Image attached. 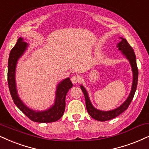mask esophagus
<instances>
[{
    "label": "esophagus",
    "mask_w": 149,
    "mask_h": 149,
    "mask_svg": "<svg viewBox=\"0 0 149 149\" xmlns=\"http://www.w3.org/2000/svg\"><path fill=\"white\" fill-rule=\"evenodd\" d=\"M71 81L72 82L73 84H78L79 82L80 81V77L79 76H73L71 78Z\"/></svg>",
    "instance_id": "esophagus-1"
}]
</instances>
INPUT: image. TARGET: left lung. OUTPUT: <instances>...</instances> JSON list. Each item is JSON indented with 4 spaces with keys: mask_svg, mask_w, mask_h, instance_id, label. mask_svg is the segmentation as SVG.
I'll use <instances>...</instances> for the list:
<instances>
[{
    "mask_svg": "<svg viewBox=\"0 0 149 149\" xmlns=\"http://www.w3.org/2000/svg\"><path fill=\"white\" fill-rule=\"evenodd\" d=\"M119 38L121 39V41L117 44V47H118V50L121 51L122 55H124V57L129 61L132 69V72H133V82H132L131 91L130 92V94L127 99L124 101L122 104H121L120 106L115 109L111 110V111H102V110H99L94 107V106L92 104L88 93L85 87L83 85L80 86L81 91L84 93V97H85L86 106L88 113H89L91 117L97 121H100V122L111 120V119L119 116L124 111H126L129 106L131 101L133 100L134 95L136 91L137 81H138V69L137 67L136 56H135V52H134L132 47L128 44L125 38L122 37H119Z\"/></svg>",
    "mask_w": 149,
    "mask_h": 149,
    "instance_id": "8db88e82",
    "label": "left lung"
}]
</instances>
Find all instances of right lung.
<instances>
[{
	"mask_svg": "<svg viewBox=\"0 0 149 149\" xmlns=\"http://www.w3.org/2000/svg\"><path fill=\"white\" fill-rule=\"evenodd\" d=\"M29 45L20 37L15 46L11 50L8 60L7 80L11 96L16 106L33 122L50 123L56 122L63 116L65 108V97L68 92L72 87L69 77L64 79L56 85L54 102L50 107L44 111L33 110L24 104L18 94L16 83V69L18 61L27 50Z\"/></svg>",
	"mask_w": 149,
	"mask_h": 149,
	"instance_id": "right-lung-1",
	"label": "right lung"
}]
</instances>
